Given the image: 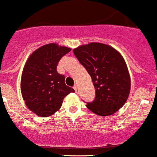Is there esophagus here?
Instances as JSON below:
<instances>
[{"instance_id": "1", "label": "esophagus", "mask_w": 157, "mask_h": 157, "mask_svg": "<svg viewBox=\"0 0 157 157\" xmlns=\"http://www.w3.org/2000/svg\"><path fill=\"white\" fill-rule=\"evenodd\" d=\"M73 88H74V89H75V91H77V90H78V85H74Z\"/></svg>"}]
</instances>
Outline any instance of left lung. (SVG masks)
Segmentation results:
<instances>
[{"instance_id":"obj_1","label":"left lung","mask_w":157,"mask_h":157,"mask_svg":"<svg viewBox=\"0 0 157 157\" xmlns=\"http://www.w3.org/2000/svg\"><path fill=\"white\" fill-rule=\"evenodd\" d=\"M95 88V98L86 107L98 115L113 114L123 107L131 91V77L121 54L109 45L91 43L73 49Z\"/></svg>"}]
</instances>
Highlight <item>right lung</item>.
<instances>
[{
	"label": "right lung",
	"instance_id": "obj_1",
	"mask_svg": "<svg viewBox=\"0 0 157 157\" xmlns=\"http://www.w3.org/2000/svg\"><path fill=\"white\" fill-rule=\"evenodd\" d=\"M71 49L49 43L36 49L26 60L21 81V94L29 111L42 117L55 114L63 99L75 90L65 83V76L57 72L62 57Z\"/></svg>",
	"mask_w": 157,
	"mask_h": 157
}]
</instances>
